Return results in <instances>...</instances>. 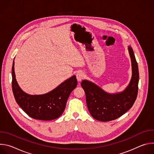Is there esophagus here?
Returning a JSON list of instances; mask_svg holds the SVG:
<instances>
[{"label":"esophagus","instance_id":"obj_1","mask_svg":"<svg viewBox=\"0 0 154 154\" xmlns=\"http://www.w3.org/2000/svg\"><path fill=\"white\" fill-rule=\"evenodd\" d=\"M84 76H85V75H84L83 72H78L76 74V77H77V79L79 82L81 81L83 79Z\"/></svg>","mask_w":154,"mask_h":154}]
</instances>
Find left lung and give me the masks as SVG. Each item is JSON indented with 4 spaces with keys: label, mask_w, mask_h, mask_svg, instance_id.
<instances>
[{
    "label": "left lung",
    "mask_w": 154,
    "mask_h": 154,
    "mask_svg": "<svg viewBox=\"0 0 154 154\" xmlns=\"http://www.w3.org/2000/svg\"><path fill=\"white\" fill-rule=\"evenodd\" d=\"M128 51L131 63V77L124 91L110 94L94 83L83 80L81 86L85 91L88 109L95 119L102 122L115 120L133 106L138 94L139 71L138 64L131 46Z\"/></svg>",
    "instance_id": "8db88e82"
}]
</instances>
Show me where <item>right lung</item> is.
Here are the masks:
<instances>
[{
    "label": "right lung",
    "instance_id": "obj_1",
    "mask_svg": "<svg viewBox=\"0 0 154 154\" xmlns=\"http://www.w3.org/2000/svg\"><path fill=\"white\" fill-rule=\"evenodd\" d=\"M77 85L75 75L66 80L55 89L43 94L31 95L19 86L14 72V61L12 66V90L19 106L30 117L38 120L51 121L63 113L68 99Z\"/></svg>",
    "mask_w": 154,
    "mask_h": 154
}]
</instances>
